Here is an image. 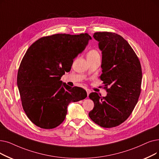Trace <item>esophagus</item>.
<instances>
[{"instance_id": "1", "label": "esophagus", "mask_w": 159, "mask_h": 159, "mask_svg": "<svg viewBox=\"0 0 159 159\" xmlns=\"http://www.w3.org/2000/svg\"><path fill=\"white\" fill-rule=\"evenodd\" d=\"M86 92H87V95H88H88H89V94L91 93V90L89 89H86Z\"/></svg>"}]
</instances>
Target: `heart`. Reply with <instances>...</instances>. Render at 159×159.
<instances>
[{
    "mask_svg": "<svg viewBox=\"0 0 159 159\" xmlns=\"http://www.w3.org/2000/svg\"><path fill=\"white\" fill-rule=\"evenodd\" d=\"M87 57L89 58H93L95 57H100V54L97 49H91L87 53Z\"/></svg>",
    "mask_w": 159,
    "mask_h": 159,
    "instance_id": "1",
    "label": "heart"
}]
</instances>
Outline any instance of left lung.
Listing matches in <instances>:
<instances>
[{
	"label": "left lung",
	"instance_id": "1",
	"mask_svg": "<svg viewBox=\"0 0 159 159\" xmlns=\"http://www.w3.org/2000/svg\"><path fill=\"white\" fill-rule=\"evenodd\" d=\"M102 51V73L107 95H89L94 107L90 119L99 126L112 128L125 121L139 101L141 92L142 67L137 55L127 41L118 34L99 32L93 34ZM109 88H107V86Z\"/></svg>",
	"mask_w": 159,
	"mask_h": 159
}]
</instances>
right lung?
I'll return each instance as SVG.
<instances>
[{"label": "right lung", "mask_w": 159, "mask_h": 159, "mask_svg": "<svg viewBox=\"0 0 159 159\" xmlns=\"http://www.w3.org/2000/svg\"><path fill=\"white\" fill-rule=\"evenodd\" d=\"M89 39L87 33L57 34L39 38L26 51L17 81L23 108L34 125L45 129L58 127L66 118L68 105L87 97L83 88H72L60 79Z\"/></svg>", "instance_id": "right-lung-1"}]
</instances>
